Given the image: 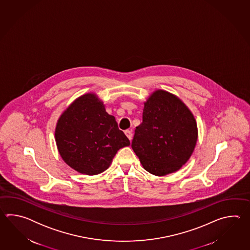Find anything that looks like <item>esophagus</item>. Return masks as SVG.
Instances as JSON below:
<instances>
[{"label": "esophagus", "mask_w": 250, "mask_h": 250, "mask_svg": "<svg viewBox=\"0 0 250 250\" xmlns=\"http://www.w3.org/2000/svg\"><path fill=\"white\" fill-rule=\"evenodd\" d=\"M125 134H126V136H127V138H128L129 140H131V139H132L133 134L131 130H128V129H127V130L125 131Z\"/></svg>", "instance_id": "34e87169"}]
</instances>
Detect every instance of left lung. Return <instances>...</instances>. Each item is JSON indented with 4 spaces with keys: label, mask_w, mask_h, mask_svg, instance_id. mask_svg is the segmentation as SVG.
Here are the masks:
<instances>
[{
    "label": "left lung",
    "mask_w": 250,
    "mask_h": 250,
    "mask_svg": "<svg viewBox=\"0 0 250 250\" xmlns=\"http://www.w3.org/2000/svg\"><path fill=\"white\" fill-rule=\"evenodd\" d=\"M142 118L131 147L144 169L156 176L180 170L197 144V123L191 112L177 96L157 90L145 103Z\"/></svg>",
    "instance_id": "1"
}]
</instances>
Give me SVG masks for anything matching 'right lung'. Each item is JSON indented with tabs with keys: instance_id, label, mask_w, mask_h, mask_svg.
Returning a JSON list of instances; mask_svg holds the SVG:
<instances>
[{
	"instance_id": "right-lung-1",
	"label": "right lung",
	"mask_w": 250,
	"mask_h": 250,
	"mask_svg": "<svg viewBox=\"0 0 250 250\" xmlns=\"http://www.w3.org/2000/svg\"><path fill=\"white\" fill-rule=\"evenodd\" d=\"M55 140L64 162L86 175L104 171L118 150L130 145L115 118L94 94L80 96L62 114Z\"/></svg>"
}]
</instances>
